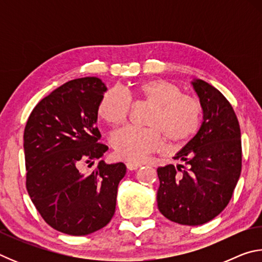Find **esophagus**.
Segmentation results:
<instances>
[{"instance_id": "1", "label": "esophagus", "mask_w": 262, "mask_h": 262, "mask_svg": "<svg viewBox=\"0 0 262 262\" xmlns=\"http://www.w3.org/2000/svg\"><path fill=\"white\" fill-rule=\"evenodd\" d=\"M126 166H127L128 170L133 171V170H137V168L141 167V164H140V163H137V162H132V161H128V162L126 163Z\"/></svg>"}]
</instances>
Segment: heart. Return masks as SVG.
<instances>
[{"label": "heart", "mask_w": 262, "mask_h": 262, "mask_svg": "<svg viewBox=\"0 0 262 262\" xmlns=\"http://www.w3.org/2000/svg\"><path fill=\"white\" fill-rule=\"evenodd\" d=\"M130 100L151 105L148 128L125 127L113 133L111 144L118 157L140 161L148 154L159 151L164 138L168 143L181 145L193 139L202 123L203 108L200 101L183 95L180 88L165 79H149L122 92L110 89L101 96L97 113L111 125H121L130 111Z\"/></svg>", "instance_id": "1"}]
</instances>
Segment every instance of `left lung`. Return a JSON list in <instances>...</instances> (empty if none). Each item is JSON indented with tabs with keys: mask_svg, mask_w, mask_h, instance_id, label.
Returning a JSON list of instances; mask_svg holds the SVG:
<instances>
[{
	"mask_svg": "<svg viewBox=\"0 0 262 262\" xmlns=\"http://www.w3.org/2000/svg\"><path fill=\"white\" fill-rule=\"evenodd\" d=\"M190 83L200 98L203 121L173 157L185 165L157 168V206L167 220L194 227L215 219L231 200L242 171V140L228 99L202 79Z\"/></svg>",
	"mask_w": 262,
	"mask_h": 262,
	"instance_id": "8db88e82",
	"label": "left lung"
}]
</instances>
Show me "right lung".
<instances>
[{"instance_id":"add662e5","label":"right lung","mask_w":262,"mask_h":262,"mask_svg":"<svg viewBox=\"0 0 262 262\" xmlns=\"http://www.w3.org/2000/svg\"><path fill=\"white\" fill-rule=\"evenodd\" d=\"M107 88L98 77L73 79L39 101L24 130L26 189L48 225L70 236H86L112 220L123 163L94 164L107 151L97 143L99 100Z\"/></svg>"}]
</instances>
